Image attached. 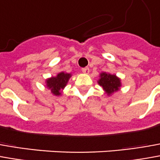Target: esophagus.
I'll list each match as a JSON object with an SVG mask.
<instances>
[{"mask_svg": "<svg viewBox=\"0 0 160 160\" xmlns=\"http://www.w3.org/2000/svg\"><path fill=\"white\" fill-rule=\"evenodd\" d=\"M82 72H83V73L88 74V73H89V72H90V69H89L88 67H85V68H82Z\"/></svg>", "mask_w": 160, "mask_h": 160, "instance_id": "1", "label": "esophagus"}]
</instances>
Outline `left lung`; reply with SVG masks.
I'll return each mask as SVG.
<instances>
[{"mask_svg": "<svg viewBox=\"0 0 160 160\" xmlns=\"http://www.w3.org/2000/svg\"><path fill=\"white\" fill-rule=\"evenodd\" d=\"M98 83L109 95L118 91L120 87L119 78H117L115 75L107 73L101 74V78L99 79Z\"/></svg>", "mask_w": 160, "mask_h": 160, "instance_id": "obj_1", "label": "left lung"}]
</instances>
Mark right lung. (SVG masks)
Masks as SVG:
<instances>
[{
	"mask_svg": "<svg viewBox=\"0 0 160 160\" xmlns=\"http://www.w3.org/2000/svg\"><path fill=\"white\" fill-rule=\"evenodd\" d=\"M70 78V74H65L61 72L56 78H51L47 80V86L51 90L54 95H60V91L65 87L66 83Z\"/></svg>",
	"mask_w": 160,
	"mask_h": 160,
	"instance_id": "right-lung-1",
	"label": "right lung"
}]
</instances>
